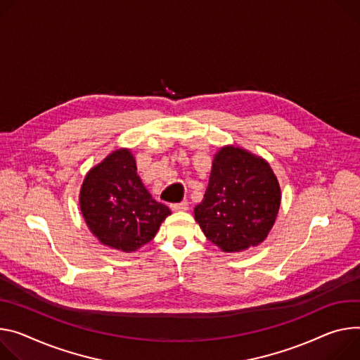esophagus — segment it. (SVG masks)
<instances>
[{
    "label": "esophagus",
    "instance_id": "34e87169",
    "mask_svg": "<svg viewBox=\"0 0 360 360\" xmlns=\"http://www.w3.org/2000/svg\"><path fill=\"white\" fill-rule=\"evenodd\" d=\"M189 207V204L186 201H182V202H178V204H171V208L174 211H186Z\"/></svg>",
    "mask_w": 360,
    "mask_h": 360
}]
</instances>
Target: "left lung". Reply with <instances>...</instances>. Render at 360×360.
Masks as SVG:
<instances>
[{"instance_id":"1","label":"left lung","mask_w":360,"mask_h":360,"mask_svg":"<svg viewBox=\"0 0 360 360\" xmlns=\"http://www.w3.org/2000/svg\"><path fill=\"white\" fill-rule=\"evenodd\" d=\"M281 192L263 158L224 146L212 160L204 200L193 210L205 237L224 252L263 243L276 222Z\"/></svg>"}]
</instances>
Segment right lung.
<instances>
[{"mask_svg":"<svg viewBox=\"0 0 360 360\" xmlns=\"http://www.w3.org/2000/svg\"><path fill=\"white\" fill-rule=\"evenodd\" d=\"M80 210L102 244L132 252L149 243L171 210L143 186L129 149H117L91 168L80 189Z\"/></svg>","mask_w":360,"mask_h":360,"instance_id":"1","label":"right lung"}]
</instances>
